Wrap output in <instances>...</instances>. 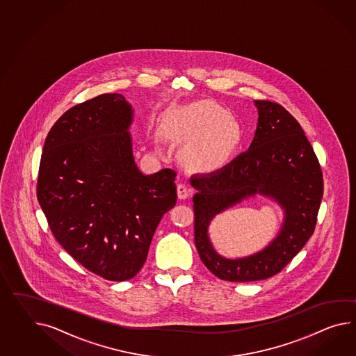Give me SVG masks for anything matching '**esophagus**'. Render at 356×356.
Segmentation results:
<instances>
[{
    "mask_svg": "<svg viewBox=\"0 0 356 356\" xmlns=\"http://www.w3.org/2000/svg\"><path fill=\"white\" fill-rule=\"evenodd\" d=\"M191 188L185 182H180L177 185V195L180 200H186L191 195Z\"/></svg>",
    "mask_w": 356,
    "mask_h": 356,
    "instance_id": "1",
    "label": "esophagus"
}]
</instances>
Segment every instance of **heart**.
<instances>
[{"instance_id": "obj_1", "label": "heart", "mask_w": 356, "mask_h": 356, "mask_svg": "<svg viewBox=\"0 0 356 356\" xmlns=\"http://www.w3.org/2000/svg\"><path fill=\"white\" fill-rule=\"evenodd\" d=\"M229 123V115L224 109L218 108L216 105H204L200 106L197 111L188 117L184 127L189 132H204V131H217ZM224 143V134L216 132L212 138L204 143L200 150L209 153L217 147H221Z\"/></svg>"}]
</instances>
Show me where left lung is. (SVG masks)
I'll list each match as a JSON object with an SVG mask.
<instances>
[{
	"instance_id": "left-lung-1",
	"label": "left lung",
	"mask_w": 356,
	"mask_h": 356,
	"mask_svg": "<svg viewBox=\"0 0 356 356\" xmlns=\"http://www.w3.org/2000/svg\"><path fill=\"white\" fill-rule=\"evenodd\" d=\"M254 104L259 123L250 149L216 171L191 177L197 191L193 197L197 251L213 275L229 282L262 280L284 269L314 234L323 198L321 165L300 123L277 103L256 100ZM257 192L274 197L286 211L280 234L250 258H221L209 242V222Z\"/></svg>"
}]
</instances>
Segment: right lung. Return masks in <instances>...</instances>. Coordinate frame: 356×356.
I'll use <instances>...</instances> for the list:
<instances>
[{"instance_id":"right-lung-1","label":"right lung","mask_w":356,"mask_h":356,"mask_svg":"<svg viewBox=\"0 0 356 356\" xmlns=\"http://www.w3.org/2000/svg\"><path fill=\"white\" fill-rule=\"evenodd\" d=\"M130 105L103 94L72 106L49 132L37 200L52 235L85 269L130 280L147 261L156 226L177 200L176 172L135 165Z\"/></svg>"}]
</instances>
